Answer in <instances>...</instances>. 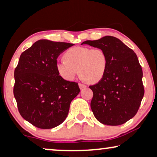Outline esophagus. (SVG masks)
Here are the masks:
<instances>
[{
  "instance_id": "34e87169",
  "label": "esophagus",
  "mask_w": 157,
  "mask_h": 157,
  "mask_svg": "<svg viewBox=\"0 0 157 157\" xmlns=\"http://www.w3.org/2000/svg\"><path fill=\"white\" fill-rule=\"evenodd\" d=\"M78 86H79V88H80L81 89H85V88H86V85L85 84H83V83H78Z\"/></svg>"
}]
</instances>
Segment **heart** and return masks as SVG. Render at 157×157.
<instances>
[{"label": "heart", "instance_id": "obj_1", "mask_svg": "<svg viewBox=\"0 0 157 157\" xmlns=\"http://www.w3.org/2000/svg\"><path fill=\"white\" fill-rule=\"evenodd\" d=\"M64 59L57 61L56 70L63 79L73 81L80 72L90 83H97L104 78L108 67L106 53L101 48L76 46L68 49Z\"/></svg>", "mask_w": 157, "mask_h": 157}]
</instances>
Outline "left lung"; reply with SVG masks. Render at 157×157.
Here are the masks:
<instances>
[{
    "label": "left lung",
    "mask_w": 157,
    "mask_h": 157,
    "mask_svg": "<svg viewBox=\"0 0 157 157\" xmlns=\"http://www.w3.org/2000/svg\"><path fill=\"white\" fill-rule=\"evenodd\" d=\"M81 44L102 49L108 59L104 78L89 86L94 93L91 108L94 117L105 125L126 123L136 115L144 94L142 68L137 56L119 38L111 36Z\"/></svg>",
    "instance_id": "8db88e82"
}]
</instances>
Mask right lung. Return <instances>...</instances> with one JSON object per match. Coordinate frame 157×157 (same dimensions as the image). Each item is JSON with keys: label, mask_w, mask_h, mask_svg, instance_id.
I'll return each mask as SVG.
<instances>
[{"label": "right lung", "mask_w": 157, "mask_h": 157, "mask_svg": "<svg viewBox=\"0 0 157 157\" xmlns=\"http://www.w3.org/2000/svg\"><path fill=\"white\" fill-rule=\"evenodd\" d=\"M73 44L42 39L21 53L14 71V97L23 119L48 129L63 123L71 101L80 92L78 83L63 79L57 58Z\"/></svg>", "instance_id": "1"}]
</instances>
